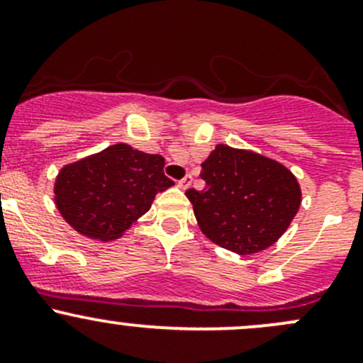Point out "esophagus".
Listing matches in <instances>:
<instances>
[{
    "mask_svg": "<svg viewBox=\"0 0 363 363\" xmlns=\"http://www.w3.org/2000/svg\"><path fill=\"white\" fill-rule=\"evenodd\" d=\"M190 185H192V177H190V174H186V177L183 178V180L178 182V186H180L182 190H186Z\"/></svg>",
    "mask_w": 363,
    "mask_h": 363,
    "instance_id": "34e87169",
    "label": "esophagus"
}]
</instances>
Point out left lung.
I'll use <instances>...</instances> for the list:
<instances>
[{
  "mask_svg": "<svg viewBox=\"0 0 363 363\" xmlns=\"http://www.w3.org/2000/svg\"><path fill=\"white\" fill-rule=\"evenodd\" d=\"M203 190L189 189L199 229L238 256L274 245L302 204L295 174L277 160L250 150L217 145L201 164Z\"/></svg>",
  "mask_w": 363,
  "mask_h": 363,
  "instance_id": "obj_1",
  "label": "left lung"
}]
</instances>
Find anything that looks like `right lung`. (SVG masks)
Segmentation results:
<instances>
[{
    "label": "right lung",
    "instance_id": "right-lung-1",
    "mask_svg": "<svg viewBox=\"0 0 363 363\" xmlns=\"http://www.w3.org/2000/svg\"><path fill=\"white\" fill-rule=\"evenodd\" d=\"M164 157L127 143L67 164L55 180V204L79 235L99 242L121 238L153 199L174 185L164 174Z\"/></svg>",
    "mask_w": 363,
    "mask_h": 363
}]
</instances>
